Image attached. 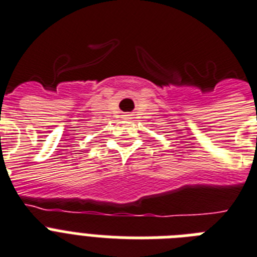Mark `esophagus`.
<instances>
[{
    "label": "esophagus",
    "mask_w": 257,
    "mask_h": 257,
    "mask_svg": "<svg viewBox=\"0 0 257 257\" xmlns=\"http://www.w3.org/2000/svg\"><path fill=\"white\" fill-rule=\"evenodd\" d=\"M126 116H128V114H126Z\"/></svg>",
    "instance_id": "1"
}]
</instances>
